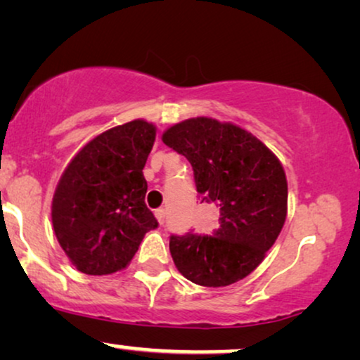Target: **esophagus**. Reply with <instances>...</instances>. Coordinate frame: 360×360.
<instances>
[{
  "mask_svg": "<svg viewBox=\"0 0 360 360\" xmlns=\"http://www.w3.org/2000/svg\"><path fill=\"white\" fill-rule=\"evenodd\" d=\"M155 218L159 221V224L162 226L165 223V210H157L155 211Z\"/></svg>",
  "mask_w": 360,
  "mask_h": 360,
  "instance_id": "34e87169",
  "label": "esophagus"
}]
</instances>
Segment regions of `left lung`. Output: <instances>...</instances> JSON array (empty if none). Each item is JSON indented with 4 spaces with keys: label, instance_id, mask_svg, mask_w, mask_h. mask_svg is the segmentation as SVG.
Here are the masks:
<instances>
[{
    "label": "left lung",
    "instance_id": "left-lung-1",
    "mask_svg": "<svg viewBox=\"0 0 360 360\" xmlns=\"http://www.w3.org/2000/svg\"><path fill=\"white\" fill-rule=\"evenodd\" d=\"M162 141L193 167L201 203L219 211L213 236H172L170 254L179 272L213 288L248 277L287 218L288 185L277 155L243 127L205 116L170 126Z\"/></svg>",
    "mask_w": 360,
    "mask_h": 360
}]
</instances>
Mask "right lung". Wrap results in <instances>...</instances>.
<instances>
[{"mask_svg": "<svg viewBox=\"0 0 360 360\" xmlns=\"http://www.w3.org/2000/svg\"><path fill=\"white\" fill-rule=\"evenodd\" d=\"M155 132L144 120L111 127L86 142L63 170L52 198V224L80 272L126 269L146 233L157 228L142 174Z\"/></svg>", "mask_w": 360, "mask_h": 360, "instance_id": "1", "label": "right lung"}]
</instances>
